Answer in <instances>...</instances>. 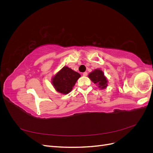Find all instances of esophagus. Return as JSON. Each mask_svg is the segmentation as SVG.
<instances>
[{
    "instance_id": "obj_1",
    "label": "esophagus",
    "mask_w": 153,
    "mask_h": 153,
    "mask_svg": "<svg viewBox=\"0 0 153 153\" xmlns=\"http://www.w3.org/2000/svg\"><path fill=\"white\" fill-rule=\"evenodd\" d=\"M82 75H83V76H87V72H84V73H83V74H82Z\"/></svg>"
}]
</instances>
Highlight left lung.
Returning a JSON list of instances; mask_svg holds the SVG:
<instances>
[{"instance_id":"8db88e82","label":"left lung","mask_w":153,"mask_h":153,"mask_svg":"<svg viewBox=\"0 0 153 153\" xmlns=\"http://www.w3.org/2000/svg\"><path fill=\"white\" fill-rule=\"evenodd\" d=\"M89 78L101 89H105L108 85V80L104 75L103 72L100 69H94L93 71L90 73L89 74Z\"/></svg>"}]
</instances>
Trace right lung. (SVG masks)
<instances>
[{
  "mask_svg": "<svg viewBox=\"0 0 153 153\" xmlns=\"http://www.w3.org/2000/svg\"><path fill=\"white\" fill-rule=\"evenodd\" d=\"M80 77L79 73L64 66L52 78V84L57 92L67 94L71 91Z\"/></svg>",
  "mask_w": 153,
  "mask_h": 153,
  "instance_id": "right-lung-1",
  "label": "right lung"
}]
</instances>
